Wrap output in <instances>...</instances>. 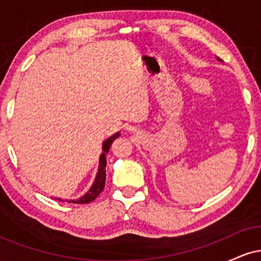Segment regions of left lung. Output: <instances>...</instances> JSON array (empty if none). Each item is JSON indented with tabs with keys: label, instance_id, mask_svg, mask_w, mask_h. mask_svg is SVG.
Returning a JSON list of instances; mask_svg holds the SVG:
<instances>
[{
	"label": "left lung",
	"instance_id": "left-lung-1",
	"mask_svg": "<svg viewBox=\"0 0 261 261\" xmlns=\"http://www.w3.org/2000/svg\"><path fill=\"white\" fill-rule=\"evenodd\" d=\"M217 60H218V61H222V60H221L220 58H217Z\"/></svg>",
	"mask_w": 261,
	"mask_h": 261
}]
</instances>
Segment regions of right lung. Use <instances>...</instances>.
I'll use <instances>...</instances> for the list:
<instances>
[{
    "label": "right lung",
    "mask_w": 261,
    "mask_h": 261,
    "mask_svg": "<svg viewBox=\"0 0 261 261\" xmlns=\"http://www.w3.org/2000/svg\"><path fill=\"white\" fill-rule=\"evenodd\" d=\"M119 136H120V133H119V131H118V133H116V134H114L110 137H108L106 141H103V146H101V149H103V152H101V154H100V157H99V166H98V172H97V175H95L94 181H93L92 187L89 188V190L87 191L85 195L81 196L80 199L65 200V201L73 202V203H88V202H92L93 200L97 199L98 195H99L101 191H103L104 187H106L107 153H108V152H109L110 146H112V143L114 142V140L118 139ZM54 199L60 200V201H64V200L60 199V197H54Z\"/></svg>",
    "instance_id": "1"
}]
</instances>
